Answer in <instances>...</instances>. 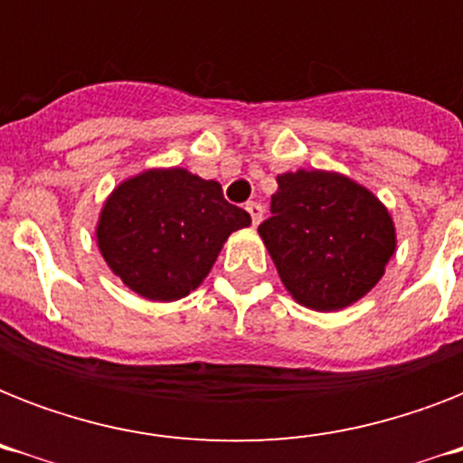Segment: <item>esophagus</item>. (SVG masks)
<instances>
[{"label": "esophagus", "instance_id": "obj_1", "mask_svg": "<svg viewBox=\"0 0 463 463\" xmlns=\"http://www.w3.org/2000/svg\"><path fill=\"white\" fill-rule=\"evenodd\" d=\"M245 211L250 213V218H252V225H260L261 223V216H264V211H261V206L257 202H250L245 203Z\"/></svg>", "mask_w": 463, "mask_h": 463}]
</instances>
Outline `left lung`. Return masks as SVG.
I'll return each mask as SVG.
<instances>
[{"label":"left lung","instance_id":"left-lung-1","mask_svg":"<svg viewBox=\"0 0 463 463\" xmlns=\"http://www.w3.org/2000/svg\"><path fill=\"white\" fill-rule=\"evenodd\" d=\"M271 213L260 238L290 298L315 312H338L365 298L396 252L389 209L336 170L276 177Z\"/></svg>","mask_w":463,"mask_h":463}]
</instances>
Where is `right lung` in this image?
Listing matches in <instances>:
<instances>
[{
    "label": "right lung",
    "mask_w": 463,
    "mask_h": 463,
    "mask_svg": "<svg viewBox=\"0 0 463 463\" xmlns=\"http://www.w3.org/2000/svg\"><path fill=\"white\" fill-rule=\"evenodd\" d=\"M250 223L216 180L187 167H146L108 194L96 242L127 288L151 303H173L202 286L225 240Z\"/></svg>",
    "instance_id": "obj_1"
}]
</instances>
